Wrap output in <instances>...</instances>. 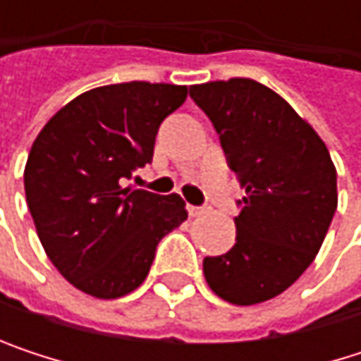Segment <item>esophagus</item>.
<instances>
[{"label": "esophagus", "instance_id": "34e87169", "mask_svg": "<svg viewBox=\"0 0 361 361\" xmlns=\"http://www.w3.org/2000/svg\"><path fill=\"white\" fill-rule=\"evenodd\" d=\"M204 209L202 207H196V204H188V213H190V217H196V215H200Z\"/></svg>", "mask_w": 361, "mask_h": 361}]
</instances>
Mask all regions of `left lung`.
<instances>
[{
    "label": "left lung",
    "instance_id": "8db88e82",
    "mask_svg": "<svg viewBox=\"0 0 361 361\" xmlns=\"http://www.w3.org/2000/svg\"><path fill=\"white\" fill-rule=\"evenodd\" d=\"M190 98L247 190L234 219L236 245L204 257V278L234 305L274 299L312 265L336 211L328 148L284 98L252 79L192 85Z\"/></svg>",
    "mask_w": 361,
    "mask_h": 361
}]
</instances>
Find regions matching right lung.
I'll use <instances>...</instances> for the list:
<instances>
[{
    "instance_id": "obj_1",
    "label": "right lung",
    "mask_w": 361,
    "mask_h": 361,
    "mask_svg": "<svg viewBox=\"0 0 361 361\" xmlns=\"http://www.w3.org/2000/svg\"><path fill=\"white\" fill-rule=\"evenodd\" d=\"M185 85L116 83L58 110L33 142L25 192L39 240L79 290L116 299L148 276L163 236L188 217L178 194L123 188L152 163L161 123L185 102Z\"/></svg>"
}]
</instances>
